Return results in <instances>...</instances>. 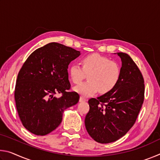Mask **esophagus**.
Listing matches in <instances>:
<instances>
[{
    "mask_svg": "<svg viewBox=\"0 0 160 160\" xmlns=\"http://www.w3.org/2000/svg\"><path fill=\"white\" fill-rule=\"evenodd\" d=\"M86 101H87V99L85 98H84V97H80V102H86Z\"/></svg>",
    "mask_w": 160,
    "mask_h": 160,
    "instance_id": "esophagus-1",
    "label": "esophagus"
}]
</instances>
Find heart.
Returning a JSON list of instances; mask_svg holds the SVG:
<instances>
[{
    "label": "heart",
    "mask_w": 160,
    "mask_h": 160,
    "mask_svg": "<svg viewBox=\"0 0 160 160\" xmlns=\"http://www.w3.org/2000/svg\"><path fill=\"white\" fill-rule=\"evenodd\" d=\"M82 67L72 63L69 74L72 82L80 83L88 74V80L75 86V91L85 97L94 95L99 90L102 94L112 91L121 77V68L115 61L97 53L90 54L82 58Z\"/></svg>",
    "instance_id": "obj_1"
}]
</instances>
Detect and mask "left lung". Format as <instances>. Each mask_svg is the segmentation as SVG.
<instances>
[{
  "label": "left lung",
  "instance_id": "8db88e82",
  "mask_svg": "<svg viewBox=\"0 0 160 160\" xmlns=\"http://www.w3.org/2000/svg\"><path fill=\"white\" fill-rule=\"evenodd\" d=\"M117 55L121 60L118 84L109 92L88 101L85 128L99 143L114 142L125 135L136 121L144 101V80L138 68L128 54Z\"/></svg>",
  "mask_w": 160,
  "mask_h": 160
}]
</instances>
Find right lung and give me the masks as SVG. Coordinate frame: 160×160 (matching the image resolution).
<instances>
[{"label":"right lung","mask_w":160,"mask_h":160,"mask_svg":"<svg viewBox=\"0 0 160 160\" xmlns=\"http://www.w3.org/2000/svg\"><path fill=\"white\" fill-rule=\"evenodd\" d=\"M80 51L49 43L30 54L16 81V108L25 128L37 135H47L60 125L65 109L75 105L80 96L70 88L68 68ZM62 93L56 98V93Z\"/></svg>","instance_id":"add662e5"}]
</instances>
